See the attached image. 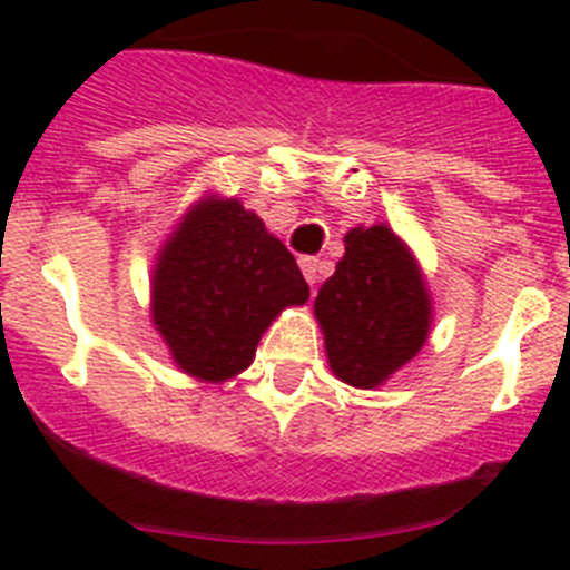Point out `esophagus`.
Returning <instances> with one entry per match:
<instances>
[{
    "instance_id": "esophagus-1",
    "label": "esophagus",
    "mask_w": 570,
    "mask_h": 570,
    "mask_svg": "<svg viewBox=\"0 0 570 570\" xmlns=\"http://www.w3.org/2000/svg\"><path fill=\"white\" fill-rule=\"evenodd\" d=\"M299 268L302 276L308 279V285L320 282V259H314V256H299Z\"/></svg>"
}]
</instances>
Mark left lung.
<instances>
[{
  "instance_id": "1",
  "label": "left lung",
  "mask_w": 570,
  "mask_h": 570,
  "mask_svg": "<svg viewBox=\"0 0 570 570\" xmlns=\"http://www.w3.org/2000/svg\"><path fill=\"white\" fill-rule=\"evenodd\" d=\"M314 314L336 380L374 391L420 354L434 302L414 250L376 223L347 230L345 256L316 294Z\"/></svg>"
}]
</instances>
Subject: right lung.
<instances>
[{
	"instance_id": "add662e5",
	"label": "right lung",
	"mask_w": 570,
	"mask_h": 570,
	"mask_svg": "<svg viewBox=\"0 0 570 570\" xmlns=\"http://www.w3.org/2000/svg\"><path fill=\"white\" fill-rule=\"evenodd\" d=\"M308 294L291 250L254 210L205 194L156 254L150 322L183 374L225 382L254 362L271 322Z\"/></svg>"
}]
</instances>
